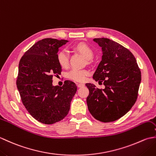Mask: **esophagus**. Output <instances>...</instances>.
<instances>
[{"label": "esophagus", "mask_w": 156, "mask_h": 156, "mask_svg": "<svg viewBox=\"0 0 156 156\" xmlns=\"http://www.w3.org/2000/svg\"><path fill=\"white\" fill-rule=\"evenodd\" d=\"M84 84H83V83H78L77 84V87H78V88H82V87H84Z\"/></svg>", "instance_id": "esophagus-1"}]
</instances>
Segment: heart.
<instances>
[{
  "label": "heart",
  "mask_w": 156,
  "mask_h": 156,
  "mask_svg": "<svg viewBox=\"0 0 156 156\" xmlns=\"http://www.w3.org/2000/svg\"><path fill=\"white\" fill-rule=\"evenodd\" d=\"M73 49L81 54L84 57L90 59L94 55V51L92 49L85 43H78L73 47ZM57 62L59 65L62 68H67L69 65V53L66 49H62L59 51L56 56ZM90 74L87 69H72L68 72L67 77L72 80L76 82H84L87 76Z\"/></svg>",
  "instance_id": "obj_1"
}]
</instances>
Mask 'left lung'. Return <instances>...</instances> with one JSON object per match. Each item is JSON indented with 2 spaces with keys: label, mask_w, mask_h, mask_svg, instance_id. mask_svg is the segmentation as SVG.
Masks as SVG:
<instances>
[{
  "label": "left lung",
  "mask_w": 156,
  "mask_h": 156,
  "mask_svg": "<svg viewBox=\"0 0 156 156\" xmlns=\"http://www.w3.org/2000/svg\"><path fill=\"white\" fill-rule=\"evenodd\" d=\"M102 48V60L93 75L99 84L98 88L91 83L87 98L89 112L98 121H115L124 116L137 101L141 80L136 59L128 49L107 38H95Z\"/></svg>",
  "instance_id": "left-lung-1"
}]
</instances>
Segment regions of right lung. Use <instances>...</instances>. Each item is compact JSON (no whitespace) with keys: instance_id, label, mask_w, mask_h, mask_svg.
Masks as SVG:
<instances>
[{"instance_id":"1","label":"right lung","mask_w":156,"mask_h":156,"mask_svg":"<svg viewBox=\"0 0 156 156\" xmlns=\"http://www.w3.org/2000/svg\"><path fill=\"white\" fill-rule=\"evenodd\" d=\"M67 40L45 38L36 42L19 61L16 87L21 101L33 117L44 124H54L68 115L77 87L66 80L62 87L52 85L61 74L56 59L58 48Z\"/></svg>"}]
</instances>
